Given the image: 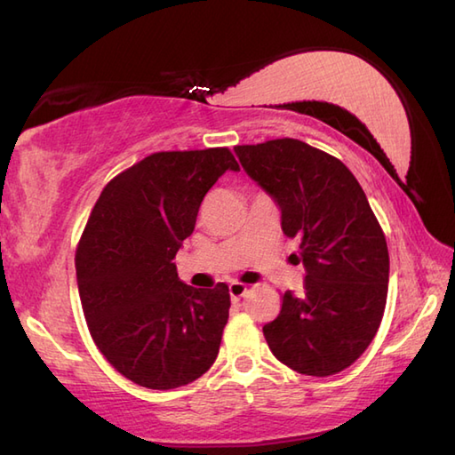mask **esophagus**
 <instances>
[{
  "instance_id": "1",
  "label": "esophagus",
  "mask_w": 455,
  "mask_h": 455,
  "mask_svg": "<svg viewBox=\"0 0 455 455\" xmlns=\"http://www.w3.org/2000/svg\"><path fill=\"white\" fill-rule=\"evenodd\" d=\"M247 294V286L243 283H231L229 284V296L231 300H239L241 296Z\"/></svg>"
}]
</instances>
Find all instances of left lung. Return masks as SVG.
Segmentation results:
<instances>
[{"instance_id":"1","label":"left lung","mask_w":455,"mask_h":455,"mask_svg":"<svg viewBox=\"0 0 455 455\" xmlns=\"http://www.w3.org/2000/svg\"><path fill=\"white\" fill-rule=\"evenodd\" d=\"M245 172L281 208L283 234L300 243L304 292L283 294L263 326L273 355L296 373L336 375L369 347L381 326L388 249L355 176L336 156L299 139L237 145Z\"/></svg>"}]
</instances>
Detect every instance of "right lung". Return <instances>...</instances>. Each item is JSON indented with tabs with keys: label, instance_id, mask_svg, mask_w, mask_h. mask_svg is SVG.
<instances>
[{
	"label": "right lung",
	"instance_id": "obj_1",
	"mask_svg": "<svg viewBox=\"0 0 455 455\" xmlns=\"http://www.w3.org/2000/svg\"><path fill=\"white\" fill-rule=\"evenodd\" d=\"M226 171H239L228 147L153 153L106 184L82 231L74 261L90 336L137 385L184 387L218 357L228 284H184L172 259Z\"/></svg>",
	"mask_w": 455,
	"mask_h": 455
}]
</instances>
